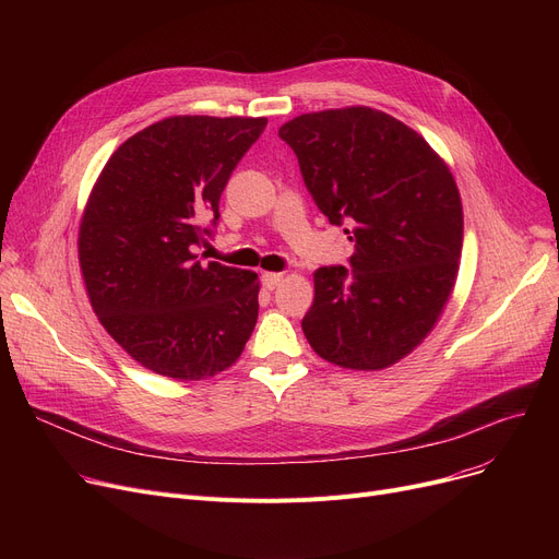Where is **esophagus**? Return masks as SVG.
<instances>
[{
	"instance_id": "obj_1",
	"label": "esophagus",
	"mask_w": 559,
	"mask_h": 559,
	"mask_svg": "<svg viewBox=\"0 0 559 559\" xmlns=\"http://www.w3.org/2000/svg\"><path fill=\"white\" fill-rule=\"evenodd\" d=\"M260 281H262V287H267V289H276V287H278V283L283 281V274H274V272H264V274L260 276Z\"/></svg>"
}]
</instances>
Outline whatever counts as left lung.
Returning a JSON list of instances; mask_svg holds the SVG:
<instances>
[{"label": "left lung", "mask_w": 559, "mask_h": 559, "mask_svg": "<svg viewBox=\"0 0 559 559\" xmlns=\"http://www.w3.org/2000/svg\"><path fill=\"white\" fill-rule=\"evenodd\" d=\"M278 135L317 209L356 242L350 267L314 272L306 340L344 369H385L424 342L453 292L464 230L453 174L417 131L369 106L306 112Z\"/></svg>", "instance_id": "obj_1"}]
</instances>
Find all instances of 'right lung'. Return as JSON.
Here are the masks:
<instances>
[{
	"label": "right lung",
	"instance_id": "1",
	"mask_svg": "<svg viewBox=\"0 0 559 559\" xmlns=\"http://www.w3.org/2000/svg\"><path fill=\"white\" fill-rule=\"evenodd\" d=\"M267 117L176 115L117 146L87 197L79 264L108 335L154 373L201 380L240 358L258 274L201 262L203 222Z\"/></svg>",
	"mask_w": 559,
	"mask_h": 559
}]
</instances>
